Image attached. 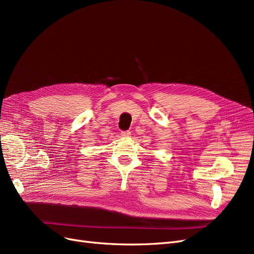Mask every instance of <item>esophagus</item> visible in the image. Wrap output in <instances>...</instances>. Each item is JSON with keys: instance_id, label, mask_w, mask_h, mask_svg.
<instances>
[{"instance_id": "34e87169", "label": "esophagus", "mask_w": 254, "mask_h": 254, "mask_svg": "<svg viewBox=\"0 0 254 254\" xmlns=\"http://www.w3.org/2000/svg\"><path fill=\"white\" fill-rule=\"evenodd\" d=\"M121 135H122V137H129L130 135H131V133H130L129 131H123L121 133Z\"/></svg>"}]
</instances>
